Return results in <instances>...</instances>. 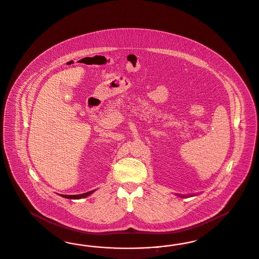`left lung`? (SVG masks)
I'll return each instance as SVG.
<instances>
[{
  "mask_svg": "<svg viewBox=\"0 0 259 259\" xmlns=\"http://www.w3.org/2000/svg\"><path fill=\"white\" fill-rule=\"evenodd\" d=\"M194 195H196V194H191V195H179V194H177V196L185 197V198H188V197H190V196H194Z\"/></svg>",
  "mask_w": 259,
  "mask_h": 259,
  "instance_id": "obj_1",
  "label": "left lung"
}]
</instances>
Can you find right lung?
Returning a JSON list of instances; mask_svg holds the SVG:
<instances>
[{
    "mask_svg": "<svg viewBox=\"0 0 259 259\" xmlns=\"http://www.w3.org/2000/svg\"><path fill=\"white\" fill-rule=\"evenodd\" d=\"M95 191H96V190H91L89 192H86V193H83V194H77V195H61V194H60V196L67 198V199H82V198L89 196L92 193H94Z\"/></svg>",
    "mask_w": 259,
    "mask_h": 259,
    "instance_id": "add662e5",
    "label": "right lung"
}]
</instances>
